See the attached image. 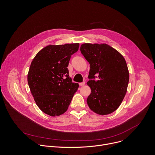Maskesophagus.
Returning <instances> with one entry per match:
<instances>
[{"label": "esophagus", "mask_w": 155, "mask_h": 155, "mask_svg": "<svg viewBox=\"0 0 155 155\" xmlns=\"http://www.w3.org/2000/svg\"><path fill=\"white\" fill-rule=\"evenodd\" d=\"M79 84H80V86H84V85L85 84V82H84V81H83V82H81V83H80Z\"/></svg>", "instance_id": "obj_1"}]
</instances>
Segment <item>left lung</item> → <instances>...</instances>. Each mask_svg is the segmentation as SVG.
Returning a JSON list of instances; mask_svg holds the SVG:
<instances>
[{
	"instance_id": "1",
	"label": "left lung",
	"mask_w": 155,
	"mask_h": 155,
	"mask_svg": "<svg viewBox=\"0 0 155 155\" xmlns=\"http://www.w3.org/2000/svg\"><path fill=\"white\" fill-rule=\"evenodd\" d=\"M81 54L90 64L87 84L91 93L87 104L93 111L105 115L115 112L127 91L129 71L124 57L107 44L84 43ZM99 78L96 81L95 78Z\"/></svg>"
}]
</instances>
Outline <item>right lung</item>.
Instances as JSON below:
<instances>
[{
	"label": "right lung",
	"instance_id": "right-lung-1",
	"mask_svg": "<svg viewBox=\"0 0 155 155\" xmlns=\"http://www.w3.org/2000/svg\"><path fill=\"white\" fill-rule=\"evenodd\" d=\"M79 43L48 45L32 60L28 82L34 101L45 114L56 117L63 114L79 86L69 77L68 69L71 56Z\"/></svg>",
	"mask_w": 155,
	"mask_h": 155
}]
</instances>
